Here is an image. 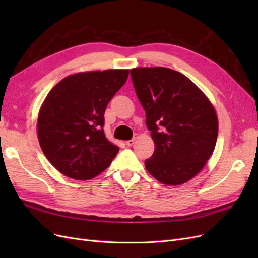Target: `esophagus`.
<instances>
[{
    "label": "esophagus",
    "mask_w": 258,
    "mask_h": 258,
    "mask_svg": "<svg viewBox=\"0 0 258 258\" xmlns=\"http://www.w3.org/2000/svg\"><path fill=\"white\" fill-rule=\"evenodd\" d=\"M136 139H137V135L135 136V138L134 139H131V140H128V141L126 142V144L128 145V146H132L135 144V141H136Z\"/></svg>",
    "instance_id": "esophagus-1"
}]
</instances>
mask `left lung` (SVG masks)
I'll list each match as a JSON object with an SVG mask.
<instances>
[{
	"instance_id": "1",
	"label": "left lung",
	"mask_w": 258,
	"mask_h": 258,
	"mask_svg": "<svg viewBox=\"0 0 258 258\" xmlns=\"http://www.w3.org/2000/svg\"><path fill=\"white\" fill-rule=\"evenodd\" d=\"M130 75L155 143L146 170L162 184L186 183L214 151L218 121L213 105L189 79L172 69L136 68Z\"/></svg>"
}]
</instances>
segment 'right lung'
Here are the masks:
<instances>
[{
    "label": "right lung",
    "instance_id": "obj_1",
    "mask_svg": "<svg viewBox=\"0 0 258 258\" xmlns=\"http://www.w3.org/2000/svg\"><path fill=\"white\" fill-rule=\"evenodd\" d=\"M128 70L70 75L49 91L37 118L41 148L51 165L74 179H90L118 153L104 135V112L127 82Z\"/></svg>",
    "mask_w": 258,
    "mask_h": 258
}]
</instances>
